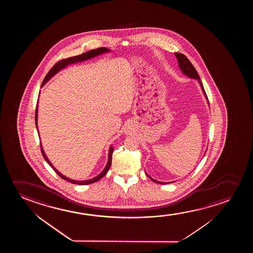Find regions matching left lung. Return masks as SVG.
Instances as JSON below:
<instances>
[{
    "label": "left lung",
    "mask_w": 253,
    "mask_h": 253,
    "mask_svg": "<svg viewBox=\"0 0 253 253\" xmlns=\"http://www.w3.org/2000/svg\"><path fill=\"white\" fill-rule=\"evenodd\" d=\"M174 55L176 56L178 64H179V68H180V71H181V73H183L185 76L188 77V78H190V79H194V80H197L198 83L200 84V85H201L202 92L204 94L205 97H206V99L208 101V104H209L208 97H207V94L205 92L204 87H203V84L201 83L200 76H199L196 69H195L194 66L192 65V63H191L190 61H189V59H187V57L184 55V54H182V53L174 52ZM206 152H207V151H206ZM205 154H206V153H205ZM145 173L150 180L154 181V182H156V183L163 184H163H169L173 182V181H171V182H162V181H158V180L153 179L152 177L149 176V174L146 173V171Z\"/></svg>",
    "instance_id": "left-lung-1"
}]
</instances>
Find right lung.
Here are the masks:
<instances>
[{"label": "right lung", "mask_w": 253, "mask_h": 253, "mask_svg": "<svg viewBox=\"0 0 253 253\" xmlns=\"http://www.w3.org/2000/svg\"><path fill=\"white\" fill-rule=\"evenodd\" d=\"M111 49L105 48V47H100V48L97 49H93V50H90L89 52H84V53H82V54H80V55L74 56V57H71V58H68V59H63L61 61H59V62L56 63L54 66H52V69L49 71V73L46 74V76L45 77V79L43 80V83H42V87L43 85H45V84L46 82H48L49 80L52 79V77L56 75L57 73L60 72L61 70L64 69V68H66V66H69V65H72V64H76V63L80 62H84V61H86L88 59H93L95 57H97V56L102 55V54H104V53H108V52H111ZM38 106H39V98L38 102H37V107H36V111H35V124H36V128H37V130H38V134L40 133L39 132L38 129ZM40 136V135H39ZM41 149H42V156L44 157V159L47 162L49 165L52 167L53 170L55 171L56 173L59 174V176L62 178L63 180H67V181H70L71 183L73 184H78V185H88V184L94 183V182H96L97 180H100L102 177H104L106 173L108 172V170L109 169L111 168V158H112V153H113V148L112 147H110V149H109V152H108V162L107 164H106V166L104 168V170L101 172L98 175H97L96 177H94L92 179H90V180H73V179H71V178H68V177L65 176L64 174L60 173L59 170H57L55 167L52 165V163L49 161L48 158H47V156L45 155V151H44V149H43V147H42V142H41Z\"/></svg>", "instance_id": "add662e5"}]
</instances>
